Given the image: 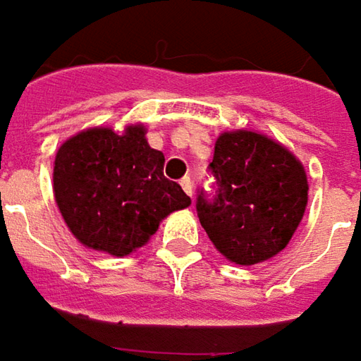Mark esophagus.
<instances>
[{
    "instance_id": "1",
    "label": "esophagus",
    "mask_w": 361,
    "mask_h": 361,
    "mask_svg": "<svg viewBox=\"0 0 361 361\" xmlns=\"http://www.w3.org/2000/svg\"><path fill=\"white\" fill-rule=\"evenodd\" d=\"M181 183V188H183V192L188 193V195H190V197H192L193 195V183H192V180H190V178H188V176H185V178H183V180L180 181Z\"/></svg>"
}]
</instances>
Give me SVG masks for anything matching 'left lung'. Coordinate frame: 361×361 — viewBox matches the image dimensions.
Instances as JSON below:
<instances>
[{"instance_id":"obj_1","label":"left lung","mask_w":361,"mask_h":361,"mask_svg":"<svg viewBox=\"0 0 361 361\" xmlns=\"http://www.w3.org/2000/svg\"><path fill=\"white\" fill-rule=\"evenodd\" d=\"M209 171L216 195L202 190L195 209L219 254L240 266L280 254L307 205V178L300 159L262 133L224 131Z\"/></svg>"}]
</instances>
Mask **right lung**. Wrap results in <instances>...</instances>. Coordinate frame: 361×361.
<instances>
[{"instance_id": "add662e5", "label": "right lung", "mask_w": 361, "mask_h": 361, "mask_svg": "<svg viewBox=\"0 0 361 361\" xmlns=\"http://www.w3.org/2000/svg\"><path fill=\"white\" fill-rule=\"evenodd\" d=\"M166 157L152 149L143 126L92 128L57 149L56 204L85 247L128 255L142 247L171 212L192 200L164 176Z\"/></svg>"}]
</instances>
